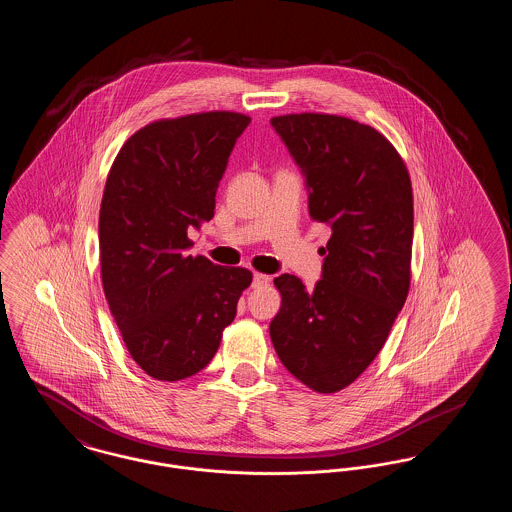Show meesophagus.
Segmentation results:
<instances>
[{"label": "esophagus", "mask_w": 512, "mask_h": 512, "mask_svg": "<svg viewBox=\"0 0 512 512\" xmlns=\"http://www.w3.org/2000/svg\"><path fill=\"white\" fill-rule=\"evenodd\" d=\"M268 282H270V278H268L267 274L255 272L253 280H251V288H263V286H267Z\"/></svg>", "instance_id": "esophagus-1"}]
</instances>
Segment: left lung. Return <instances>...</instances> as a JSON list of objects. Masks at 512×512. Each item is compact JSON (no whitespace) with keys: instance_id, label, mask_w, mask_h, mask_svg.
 I'll return each mask as SVG.
<instances>
[{"instance_id":"8db88e82","label":"left lung","mask_w":512,"mask_h":512,"mask_svg":"<svg viewBox=\"0 0 512 512\" xmlns=\"http://www.w3.org/2000/svg\"><path fill=\"white\" fill-rule=\"evenodd\" d=\"M309 197L328 224L313 290L293 274L274 278L282 307L270 340L293 376L334 393L365 372L390 336L411 284L413 190L405 163L372 126L336 115L270 119Z\"/></svg>"}]
</instances>
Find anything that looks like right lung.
<instances>
[{
	"label": "right lung",
	"instance_id": "obj_1",
	"mask_svg": "<svg viewBox=\"0 0 512 512\" xmlns=\"http://www.w3.org/2000/svg\"><path fill=\"white\" fill-rule=\"evenodd\" d=\"M249 117L228 111L151 122L126 140L99 211L103 292L128 353L151 378L203 370L236 317L251 272L192 257L188 230L215 195Z\"/></svg>",
	"mask_w": 512,
	"mask_h": 512
}]
</instances>
